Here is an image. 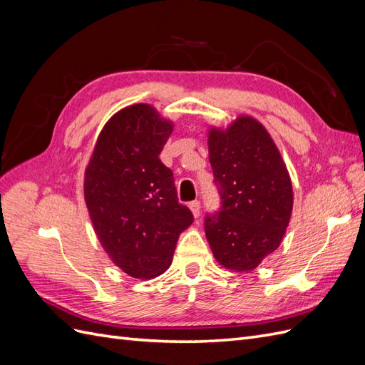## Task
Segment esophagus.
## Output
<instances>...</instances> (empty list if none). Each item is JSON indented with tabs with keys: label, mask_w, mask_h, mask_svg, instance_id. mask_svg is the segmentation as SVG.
<instances>
[{
	"label": "esophagus",
	"mask_w": 365,
	"mask_h": 365,
	"mask_svg": "<svg viewBox=\"0 0 365 365\" xmlns=\"http://www.w3.org/2000/svg\"><path fill=\"white\" fill-rule=\"evenodd\" d=\"M189 207H190V210H192V213H193L195 217H197V216L201 215V202L197 201V200L192 201V202L189 204Z\"/></svg>",
	"instance_id": "obj_1"
}]
</instances>
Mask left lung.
Instances as JSON below:
<instances>
[{"instance_id": "left-lung-1", "label": "left lung", "mask_w": 365, "mask_h": 365, "mask_svg": "<svg viewBox=\"0 0 365 365\" xmlns=\"http://www.w3.org/2000/svg\"><path fill=\"white\" fill-rule=\"evenodd\" d=\"M208 158L220 196V208L205 216L210 248L225 268L251 271L279 248L289 224V173L268 130L248 115L210 129Z\"/></svg>"}]
</instances>
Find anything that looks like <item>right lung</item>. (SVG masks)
<instances>
[{
    "label": "right lung",
    "instance_id": "1",
    "mask_svg": "<svg viewBox=\"0 0 365 365\" xmlns=\"http://www.w3.org/2000/svg\"><path fill=\"white\" fill-rule=\"evenodd\" d=\"M173 125L149 105L121 109L97 138L85 172V201L108 256L134 279L170 267L193 215L180 204L173 173L158 155Z\"/></svg>",
    "mask_w": 365,
    "mask_h": 365
}]
</instances>
